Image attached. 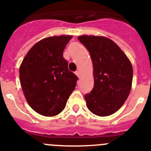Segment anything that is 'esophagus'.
I'll return each mask as SVG.
<instances>
[{
    "instance_id": "obj_1",
    "label": "esophagus",
    "mask_w": 151,
    "mask_h": 151,
    "mask_svg": "<svg viewBox=\"0 0 151 151\" xmlns=\"http://www.w3.org/2000/svg\"><path fill=\"white\" fill-rule=\"evenodd\" d=\"M75 73H76V76L78 77V78H80V76H81V74H80V72L79 71H76Z\"/></svg>"
}]
</instances>
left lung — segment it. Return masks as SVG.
<instances>
[{
  "label": "left lung",
  "instance_id": "obj_1",
  "mask_svg": "<svg viewBox=\"0 0 151 151\" xmlns=\"http://www.w3.org/2000/svg\"><path fill=\"white\" fill-rule=\"evenodd\" d=\"M90 53L94 69V88L85 95L88 110L107 116L123 105L130 93L133 78L132 63L120 47L102 36H78Z\"/></svg>",
  "mask_w": 151,
  "mask_h": 151
}]
</instances>
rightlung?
<instances>
[{"mask_svg": "<svg viewBox=\"0 0 151 151\" xmlns=\"http://www.w3.org/2000/svg\"><path fill=\"white\" fill-rule=\"evenodd\" d=\"M71 35L44 38L29 50L19 67V79L29 106L45 116L63 110L78 77L63 57Z\"/></svg>", "mask_w": 151, "mask_h": 151, "instance_id": "obj_1", "label": "right lung"}]
</instances>
